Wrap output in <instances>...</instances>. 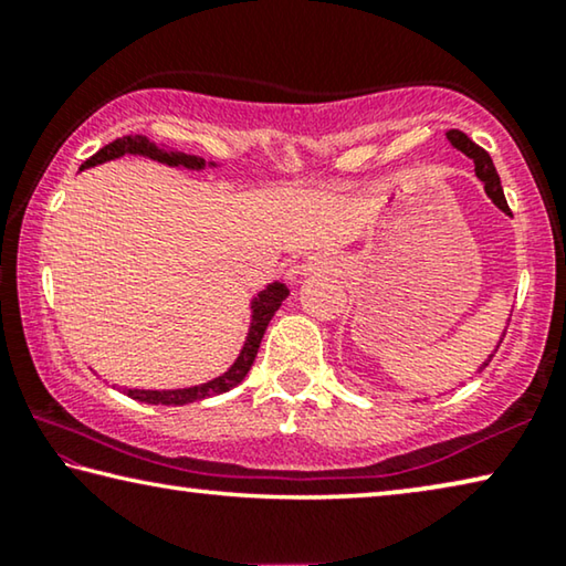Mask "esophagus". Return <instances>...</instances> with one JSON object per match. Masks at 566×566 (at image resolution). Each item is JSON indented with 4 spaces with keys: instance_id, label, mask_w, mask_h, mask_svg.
I'll list each match as a JSON object with an SVG mask.
<instances>
[{
    "instance_id": "34e87169",
    "label": "esophagus",
    "mask_w": 566,
    "mask_h": 566,
    "mask_svg": "<svg viewBox=\"0 0 566 566\" xmlns=\"http://www.w3.org/2000/svg\"><path fill=\"white\" fill-rule=\"evenodd\" d=\"M331 272H337V261L327 259V256H310L305 264L292 266L290 274H286V276H290L292 282H297L307 274H331Z\"/></svg>"
}]
</instances>
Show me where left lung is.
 <instances>
[{
  "label": "left lung",
  "instance_id": "obj_1",
  "mask_svg": "<svg viewBox=\"0 0 566 566\" xmlns=\"http://www.w3.org/2000/svg\"><path fill=\"white\" fill-rule=\"evenodd\" d=\"M447 139H450V145L458 149V151H462V155L465 157H470L472 163H475V175L480 177V180H483V185H485V192H488V198H491L495 206H499L505 216H511V208H509V202H505V196H503V188H501V177H499V172H495V165H493V159H491V155H488V151L483 149V147H478L475 142H472L468 134H462V132H458V129H450L447 132ZM509 323H511V317L505 319V331H509ZM505 331H503V335H501V340H499V345L503 343V337H505ZM499 345H495V350H499ZM493 350V353H495ZM493 353L491 356H488L483 364H480V368H478V374L480 370H483L488 364H491V358H493Z\"/></svg>",
  "mask_w": 566,
  "mask_h": 566
}]
</instances>
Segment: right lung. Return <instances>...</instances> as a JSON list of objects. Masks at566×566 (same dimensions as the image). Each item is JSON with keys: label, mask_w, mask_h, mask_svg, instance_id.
Masks as SVG:
<instances>
[{"label": "right lung", "mask_w": 566, "mask_h": 566, "mask_svg": "<svg viewBox=\"0 0 566 566\" xmlns=\"http://www.w3.org/2000/svg\"><path fill=\"white\" fill-rule=\"evenodd\" d=\"M124 155L147 157V159H155V163H159V165L180 167V170H206V167H218L216 163H206L202 157L188 155V151H175V149L159 147V145H155V142H149L147 137H142V134H134V137L129 134V137L114 139L112 145L98 149L94 157L86 159V163L81 165V170H88V167L112 163V159H119ZM286 294H290L286 284L272 282V284H266L254 300H251V305H249L251 307V323H249L247 340H243L239 356H235V360L229 366V370H223L221 376L210 378V381L198 384V386H185V389H163V391H157V389H124V394L132 396L134 401L165 403V407H185V403L202 401V399H210V396L231 391L233 386H239L243 378H247L251 366H254L261 337H264L269 323H272L274 312L282 307Z\"/></svg>", "instance_id": "right-lung-1"}]
</instances>
